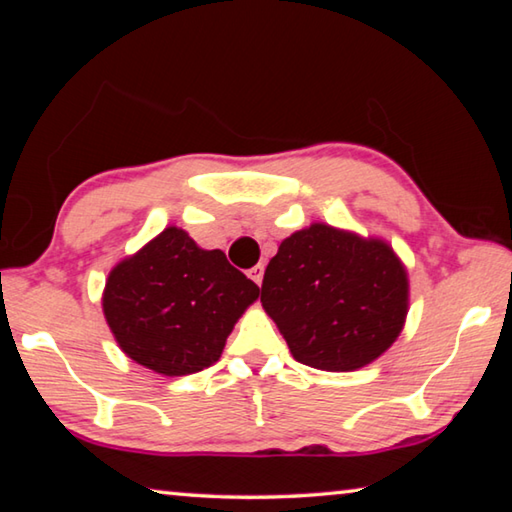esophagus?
<instances>
[{
	"mask_svg": "<svg viewBox=\"0 0 512 512\" xmlns=\"http://www.w3.org/2000/svg\"><path fill=\"white\" fill-rule=\"evenodd\" d=\"M248 275H250V280H253L255 284H262V280H264V264H255L248 271Z\"/></svg>",
	"mask_w": 512,
	"mask_h": 512,
	"instance_id": "34e87169",
	"label": "esophagus"
}]
</instances>
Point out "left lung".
I'll return each mask as SVG.
<instances>
[{
	"label": "left lung",
	"mask_w": 512,
	"mask_h": 512,
	"mask_svg": "<svg viewBox=\"0 0 512 512\" xmlns=\"http://www.w3.org/2000/svg\"><path fill=\"white\" fill-rule=\"evenodd\" d=\"M262 307L293 359L352 372L379 359L409 314V273L381 237L329 223L296 230L268 262Z\"/></svg>",
	"instance_id": "obj_1"
}]
</instances>
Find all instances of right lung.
I'll use <instances>...</instances> for the list:
<instances>
[{
    "label": "right lung",
    "instance_id": "obj_1",
    "mask_svg": "<svg viewBox=\"0 0 512 512\" xmlns=\"http://www.w3.org/2000/svg\"><path fill=\"white\" fill-rule=\"evenodd\" d=\"M259 287L221 250H205L178 225L112 266L101 307L128 359L164 377L219 361Z\"/></svg>",
    "mask_w": 512,
    "mask_h": 512
}]
</instances>
